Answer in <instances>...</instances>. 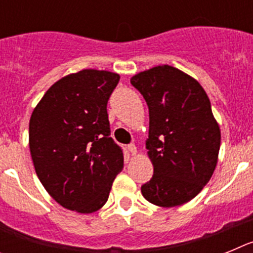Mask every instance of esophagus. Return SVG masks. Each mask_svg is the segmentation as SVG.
I'll use <instances>...</instances> for the list:
<instances>
[{
	"mask_svg": "<svg viewBox=\"0 0 253 253\" xmlns=\"http://www.w3.org/2000/svg\"><path fill=\"white\" fill-rule=\"evenodd\" d=\"M128 151L130 152L131 156H134V154H137V147L134 146V144H129V146H128Z\"/></svg>",
	"mask_w": 253,
	"mask_h": 253,
	"instance_id": "34e87169",
	"label": "esophagus"
}]
</instances>
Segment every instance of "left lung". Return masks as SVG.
<instances>
[{"instance_id": "obj_1", "label": "left lung", "mask_w": 253, "mask_h": 253, "mask_svg": "<svg viewBox=\"0 0 253 253\" xmlns=\"http://www.w3.org/2000/svg\"><path fill=\"white\" fill-rule=\"evenodd\" d=\"M149 110L146 148L153 176L142 195L158 207L182 205L209 182L218 162L220 129L200 84L180 69L158 66L130 78Z\"/></svg>"}]
</instances>
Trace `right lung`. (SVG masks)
<instances>
[{"instance_id":"obj_1","label":"right lung","mask_w":253,"mask_h":253,"mask_svg":"<svg viewBox=\"0 0 253 253\" xmlns=\"http://www.w3.org/2000/svg\"><path fill=\"white\" fill-rule=\"evenodd\" d=\"M118 73L84 69L60 78L31 114L29 147L35 172L58 204L88 214L107 202L124 166L110 137L107 101Z\"/></svg>"}]
</instances>
